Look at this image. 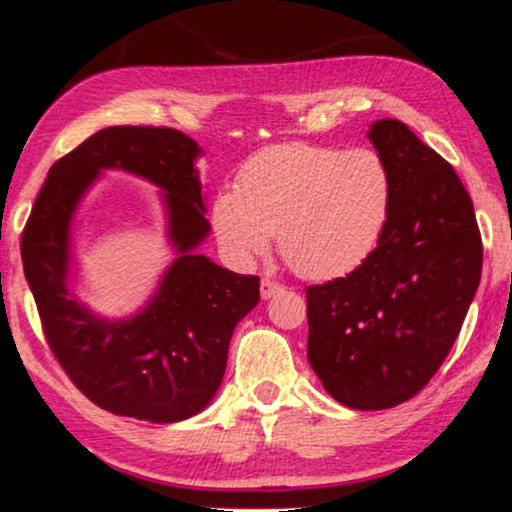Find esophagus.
<instances>
[{
	"instance_id": "34e87169",
	"label": "esophagus",
	"mask_w": 512,
	"mask_h": 512,
	"mask_svg": "<svg viewBox=\"0 0 512 512\" xmlns=\"http://www.w3.org/2000/svg\"><path fill=\"white\" fill-rule=\"evenodd\" d=\"M277 292H282V285H277V282L268 280V277H263V280H261V296H263V299H273Z\"/></svg>"
}]
</instances>
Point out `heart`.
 Returning a JSON list of instances; mask_svg holds the SVG:
<instances>
[{"mask_svg": "<svg viewBox=\"0 0 512 512\" xmlns=\"http://www.w3.org/2000/svg\"><path fill=\"white\" fill-rule=\"evenodd\" d=\"M391 178L370 149L275 144L239 170L237 192L213 199L211 223L237 266H251L277 235L296 275L325 282L356 270L380 239Z\"/></svg>", "mask_w": 512, "mask_h": 512, "instance_id": "1", "label": "heart"}]
</instances>
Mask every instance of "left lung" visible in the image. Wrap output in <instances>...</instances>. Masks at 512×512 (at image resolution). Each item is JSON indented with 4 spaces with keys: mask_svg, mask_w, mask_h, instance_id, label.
<instances>
[{
    "mask_svg": "<svg viewBox=\"0 0 512 512\" xmlns=\"http://www.w3.org/2000/svg\"><path fill=\"white\" fill-rule=\"evenodd\" d=\"M368 140L389 170V216L361 266L306 289L308 363L332 399L382 410L449 356L482 277V237L456 170L406 123L375 121Z\"/></svg>",
    "mask_w": 512,
    "mask_h": 512,
    "instance_id": "8db88e82",
    "label": "left lung"
}]
</instances>
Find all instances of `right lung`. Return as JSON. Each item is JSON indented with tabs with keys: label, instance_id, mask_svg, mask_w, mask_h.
<instances>
[{
	"label": "right lung",
	"instance_id": "obj_1",
	"mask_svg": "<svg viewBox=\"0 0 512 512\" xmlns=\"http://www.w3.org/2000/svg\"><path fill=\"white\" fill-rule=\"evenodd\" d=\"M192 137L173 128L113 125L59 159L23 230V273L44 337L75 387L113 415L168 425L192 418L223 382L232 332L258 304V277L199 254L211 232ZM104 169H123L162 189L176 258L140 312L94 314L67 287L74 213Z\"/></svg>",
	"mask_w": 512,
	"mask_h": 512
}]
</instances>
